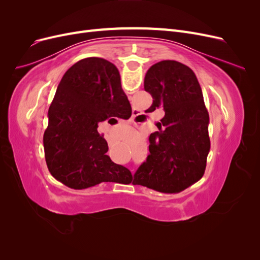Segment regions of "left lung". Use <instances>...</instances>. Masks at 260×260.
Returning <instances> with one entry per match:
<instances>
[{"instance_id": "obj_1", "label": "left lung", "mask_w": 260, "mask_h": 260, "mask_svg": "<svg viewBox=\"0 0 260 260\" xmlns=\"http://www.w3.org/2000/svg\"><path fill=\"white\" fill-rule=\"evenodd\" d=\"M144 89L153 98L146 113L161 108L158 130L149 136V155L133 183L164 193H178L205 172L210 149L209 115L201 85L191 68L161 60L147 70Z\"/></svg>"}]
</instances>
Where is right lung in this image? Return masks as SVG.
<instances>
[{"instance_id":"right-lung-1","label":"right lung","mask_w":260,"mask_h":260,"mask_svg":"<svg viewBox=\"0 0 260 260\" xmlns=\"http://www.w3.org/2000/svg\"><path fill=\"white\" fill-rule=\"evenodd\" d=\"M48 116L44 155L55 179L75 190L118 180L131 182V172L106 155L107 142L98 132L99 123L108 118L131 116L119 72L111 61L88 57L70 67L57 86Z\"/></svg>"}]
</instances>
